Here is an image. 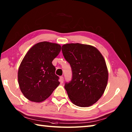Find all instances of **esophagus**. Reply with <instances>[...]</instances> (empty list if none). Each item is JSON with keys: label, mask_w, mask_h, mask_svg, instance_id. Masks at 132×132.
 <instances>
[{"label": "esophagus", "mask_w": 132, "mask_h": 132, "mask_svg": "<svg viewBox=\"0 0 132 132\" xmlns=\"http://www.w3.org/2000/svg\"><path fill=\"white\" fill-rule=\"evenodd\" d=\"M60 81H61V83H63V81H64V79H63V76H61L60 77Z\"/></svg>", "instance_id": "1"}]
</instances>
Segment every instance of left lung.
I'll return each mask as SVG.
<instances>
[{
	"label": "left lung",
	"instance_id": "1",
	"mask_svg": "<svg viewBox=\"0 0 132 132\" xmlns=\"http://www.w3.org/2000/svg\"><path fill=\"white\" fill-rule=\"evenodd\" d=\"M64 57L70 64L72 79L64 88L73 104L91 106L103 95L108 79L105 61L94 46L79 43L62 46Z\"/></svg>",
	"mask_w": 132,
	"mask_h": 132
}]
</instances>
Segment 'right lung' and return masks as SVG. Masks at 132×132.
Segmentation results:
<instances>
[{
  "instance_id": "right-lung-1",
  "label": "right lung",
  "mask_w": 132,
  "mask_h": 132,
  "mask_svg": "<svg viewBox=\"0 0 132 132\" xmlns=\"http://www.w3.org/2000/svg\"><path fill=\"white\" fill-rule=\"evenodd\" d=\"M61 50L60 45L44 41L35 44L26 54L19 68L18 81L28 100L44 101L59 85L52 62Z\"/></svg>"
}]
</instances>
